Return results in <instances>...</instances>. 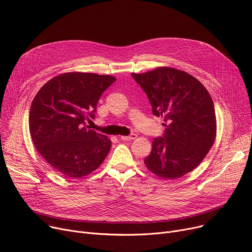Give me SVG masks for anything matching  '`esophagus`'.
Segmentation results:
<instances>
[{"instance_id": "obj_1", "label": "esophagus", "mask_w": 252, "mask_h": 252, "mask_svg": "<svg viewBox=\"0 0 252 252\" xmlns=\"http://www.w3.org/2000/svg\"><path fill=\"white\" fill-rule=\"evenodd\" d=\"M119 138H121V140H123V141H130V140H135L137 138V135L131 134L129 136H121Z\"/></svg>"}]
</instances>
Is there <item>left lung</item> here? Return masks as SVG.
<instances>
[{"instance_id":"8db88e82","label":"left lung","mask_w":252,"mask_h":252,"mask_svg":"<svg viewBox=\"0 0 252 252\" xmlns=\"http://www.w3.org/2000/svg\"><path fill=\"white\" fill-rule=\"evenodd\" d=\"M131 76L147 94L153 114L164 118V134L153 139L145 165L167 180L190 173L204 159L217 136L208 91L191 74L167 66Z\"/></svg>"}]
</instances>
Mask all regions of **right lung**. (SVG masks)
Returning <instances> with one entry per match:
<instances>
[{"label": "right lung", "instance_id": "1", "mask_svg": "<svg viewBox=\"0 0 252 252\" xmlns=\"http://www.w3.org/2000/svg\"><path fill=\"white\" fill-rule=\"evenodd\" d=\"M116 78L90 72H66L46 83L33 98L30 131L44 159L65 178L78 179L97 169L111 148V141L86 119L94 118L103 92Z\"/></svg>", "mask_w": 252, "mask_h": 252}]
</instances>
